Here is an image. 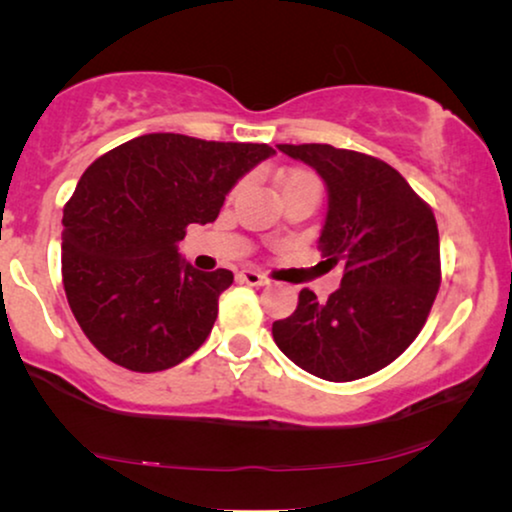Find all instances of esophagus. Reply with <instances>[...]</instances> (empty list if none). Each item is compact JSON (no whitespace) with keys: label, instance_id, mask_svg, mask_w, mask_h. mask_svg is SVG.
Returning a JSON list of instances; mask_svg holds the SVG:
<instances>
[{"label":"esophagus","instance_id":"obj_1","mask_svg":"<svg viewBox=\"0 0 512 512\" xmlns=\"http://www.w3.org/2000/svg\"><path fill=\"white\" fill-rule=\"evenodd\" d=\"M237 277H240L244 284H251V286H265V284H268V277H263L261 272H256V270H242Z\"/></svg>","mask_w":512,"mask_h":512}]
</instances>
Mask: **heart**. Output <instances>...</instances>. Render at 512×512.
<instances>
[{
  "label": "heart",
  "mask_w": 512,
  "mask_h": 512,
  "mask_svg": "<svg viewBox=\"0 0 512 512\" xmlns=\"http://www.w3.org/2000/svg\"><path fill=\"white\" fill-rule=\"evenodd\" d=\"M303 181H314V184H319V179L314 177L312 172H305V170H296V172L284 174V177L279 179V184H282V191H284V188H289L293 184H303Z\"/></svg>",
  "instance_id": "b5f03b06"
}]
</instances>
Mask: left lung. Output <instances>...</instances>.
Returning <instances> with one entry per match:
<instances>
[{"instance_id": "left-lung-1", "label": "left lung", "mask_w": 512, "mask_h": 512, "mask_svg": "<svg viewBox=\"0 0 512 512\" xmlns=\"http://www.w3.org/2000/svg\"><path fill=\"white\" fill-rule=\"evenodd\" d=\"M277 149L326 181L319 247L345 275L321 303L314 291H300L296 312L272 324V338L321 380H361L396 361L426 324L440 286L436 216L380 158L331 144Z\"/></svg>"}]
</instances>
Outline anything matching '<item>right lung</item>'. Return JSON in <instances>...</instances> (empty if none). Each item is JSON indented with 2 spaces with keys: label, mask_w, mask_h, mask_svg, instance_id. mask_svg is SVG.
<instances>
[{
  "label": "right lung",
  "mask_w": 512,
  "mask_h": 512,
  "mask_svg": "<svg viewBox=\"0 0 512 512\" xmlns=\"http://www.w3.org/2000/svg\"><path fill=\"white\" fill-rule=\"evenodd\" d=\"M268 144L153 132L83 172L62 216V284L86 338L118 366L158 373L188 359L219 314L233 272L179 258L191 223H212Z\"/></svg>",
  "instance_id": "obj_1"
}]
</instances>
